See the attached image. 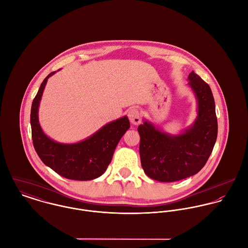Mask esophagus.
I'll use <instances>...</instances> for the list:
<instances>
[{
  "label": "esophagus",
  "mask_w": 248,
  "mask_h": 248,
  "mask_svg": "<svg viewBox=\"0 0 248 248\" xmlns=\"http://www.w3.org/2000/svg\"><path fill=\"white\" fill-rule=\"evenodd\" d=\"M128 117L133 125H139L141 122V115L140 111L137 108H132L128 111Z\"/></svg>",
  "instance_id": "esophagus-1"
}]
</instances>
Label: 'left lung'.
<instances>
[{
    "instance_id": "8db88e82",
    "label": "left lung",
    "mask_w": 248,
    "mask_h": 248,
    "mask_svg": "<svg viewBox=\"0 0 248 248\" xmlns=\"http://www.w3.org/2000/svg\"><path fill=\"white\" fill-rule=\"evenodd\" d=\"M189 86L198 100V116L181 135L172 136L144 121L138 131L145 174L161 182H172L199 173L207 162L217 136V120L212 91L192 71Z\"/></svg>"
}]
</instances>
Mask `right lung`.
I'll list each match as a JSON object with an SVG mask.
<instances>
[{"label": "right lung", "instance_id": "add662e5", "mask_svg": "<svg viewBox=\"0 0 248 248\" xmlns=\"http://www.w3.org/2000/svg\"><path fill=\"white\" fill-rule=\"evenodd\" d=\"M49 73L42 82L31 112L32 141L41 160L62 177L73 180H92L100 177L111 161L113 152L130 128L127 116L108 123L84 141L63 144L47 138L38 119V108Z\"/></svg>", "mask_w": 248, "mask_h": 248}]
</instances>
